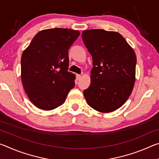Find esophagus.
Masks as SVG:
<instances>
[{
  "label": "esophagus",
  "mask_w": 159,
  "mask_h": 159,
  "mask_svg": "<svg viewBox=\"0 0 159 159\" xmlns=\"http://www.w3.org/2000/svg\"><path fill=\"white\" fill-rule=\"evenodd\" d=\"M80 79H81V76H80V75H79V74H76V79L79 80Z\"/></svg>",
  "instance_id": "esophagus-1"
}]
</instances>
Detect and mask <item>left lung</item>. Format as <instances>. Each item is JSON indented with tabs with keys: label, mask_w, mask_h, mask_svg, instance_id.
<instances>
[{
	"label": "left lung",
	"mask_w": 159,
	"mask_h": 159,
	"mask_svg": "<svg viewBox=\"0 0 159 159\" xmlns=\"http://www.w3.org/2000/svg\"><path fill=\"white\" fill-rule=\"evenodd\" d=\"M81 36L93 64L90 85L83 95L93 109L114 111L125 103L133 89L135 53L117 32L91 29L83 31Z\"/></svg>",
	"instance_id": "obj_1"
}]
</instances>
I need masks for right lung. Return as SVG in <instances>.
Returning a JSON list of instances; mask_svg holds the SVG:
<instances>
[{
	"instance_id": "right-lung-1",
	"label": "right lung",
	"mask_w": 159,
	"mask_h": 159,
	"mask_svg": "<svg viewBox=\"0 0 159 159\" xmlns=\"http://www.w3.org/2000/svg\"><path fill=\"white\" fill-rule=\"evenodd\" d=\"M79 31L55 28L39 31L24 51L21 78L26 93L38 108L52 110L61 105L75 85L68 71V50Z\"/></svg>"
}]
</instances>
